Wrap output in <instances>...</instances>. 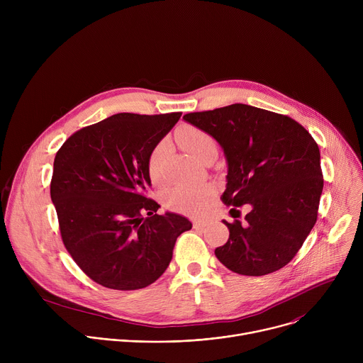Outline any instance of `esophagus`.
Instances as JSON below:
<instances>
[{"instance_id": "esophagus-1", "label": "esophagus", "mask_w": 363, "mask_h": 363, "mask_svg": "<svg viewBox=\"0 0 363 363\" xmlns=\"http://www.w3.org/2000/svg\"><path fill=\"white\" fill-rule=\"evenodd\" d=\"M206 224H208V221H206V220H194L192 221L194 228H203Z\"/></svg>"}]
</instances>
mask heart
<instances>
[{
    "instance_id": "obj_1",
    "label": "heart",
    "mask_w": 363,
    "mask_h": 363,
    "mask_svg": "<svg viewBox=\"0 0 363 363\" xmlns=\"http://www.w3.org/2000/svg\"><path fill=\"white\" fill-rule=\"evenodd\" d=\"M177 140L179 145L191 153L198 161H203L210 157H217L218 143L217 139L203 129L196 126H182L177 132ZM169 145L165 139L155 145L147 157V174L155 185H162L165 182L164 177V162L168 155ZM216 186L210 182L199 184H179L174 185L164 194V203L168 210L184 213L188 216L201 214L205 206L214 198Z\"/></svg>"
}]
</instances>
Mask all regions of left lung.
Returning <instances> with one entry per match:
<instances>
[{"instance_id": "8db88e82", "label": "left lung", "mask_w": 363, "mask_h": 363, "mask_svg": "<svg viewBox=\"0 0 363 363\" xmlns=\"http://www.w3.org/2000/svg\"><path fill=\"white\" fill-rule=\"evenodd\" d=\"M184 119L211 133L228 162L225 205H251L245 221H224L228 241L218 260L242 276L289 264L318 220L323 174L316 140L294 119L235 103ZM237 218V217H234Z\"/></svg>"}]
</instances>
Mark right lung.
<instances>
[{"mask_svg":"<svg viewBox=\"0 0 363 363\" xmlns=\"http://www.w3.org/2000/svg\"><path fill=\"white\" fill-rule=\"evenodd\" d=\"M181 115L118 113L74 132L56 153L50 195L63 244L103 287L157 281L177 238L192 227L182 216H158L160 203L147 198L149 153Z\"/></svg>","mask_w":363,"mask_h":363,"instance_id":"1","label":"right lung"}]
</instances>
